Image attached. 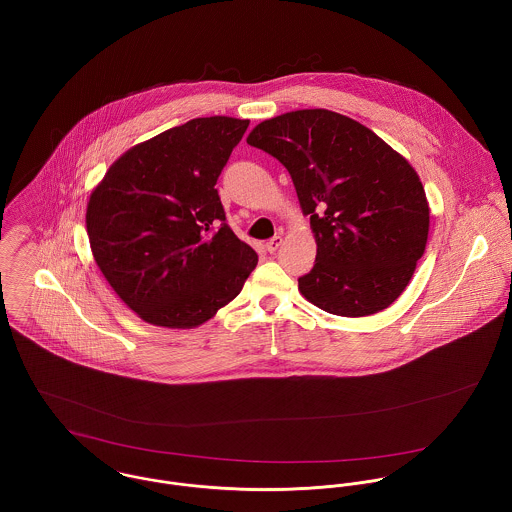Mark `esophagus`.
<instances>
[{
    "label": "esophagus",
    "mask_w": 512,
    "mask_h": 512,
    "mask_svg": "<svg viewBox=\"0 0 512 512\" xmlns=\"http://www.w3.org/2000/svg\"><path fill=\"white\" fill-rule=\"evenodd\" d=\"M280 246H282V236H274L272 240H268V242H266V250H268L270 254H274Z\"/></svg>",
    "instance_id": "1"
}]
</instances>
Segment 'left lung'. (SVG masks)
<instances>
[{
  "label": "left lung",
  "instance_id": "1",
  "mask_svg": "<svg viewBox=\"0 0 512 512\" xmlns=\"http://www.w3.org/2000/svg\"><path fill=\"white\" fill-rule=\"evenodd\" d=\"M292 175L317 242L301 295L341 317L386 309L406 290L430 230L414 167L363 124L323 108L258 124L248 140Z\"/></svg>",
  "mask_w": 512,
  "mask_h": 512
}]
</instances>
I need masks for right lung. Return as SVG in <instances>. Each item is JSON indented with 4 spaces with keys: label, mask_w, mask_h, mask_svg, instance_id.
<instances>
[{
    "label": "right lung",
    "mask_w": 512,
    "mask_h": 512,
    "mask_svg": "<svg viewBox=\"0 0 512 512\" xmlns=\"http://www.w3.org/2000/svg\"><path fill=\"white\" fill-rule=\"evenodd\" d=\"M248 120L195 118L128 149L92 191L94 260L144 321L191 329L232 301L258 264L215 189Z\"/></svg>",
    "instance_id": "obj_1"
}]
</instances>
